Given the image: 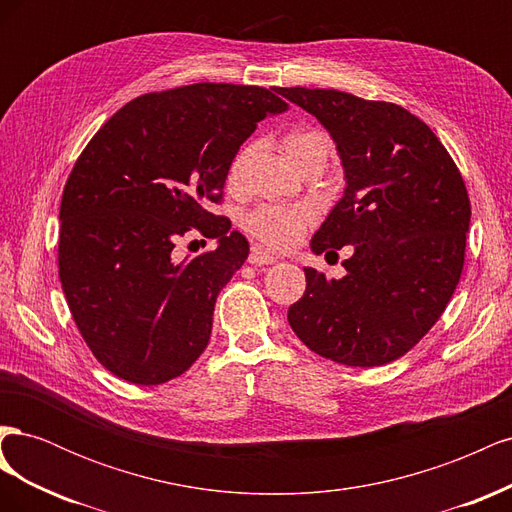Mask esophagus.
<instances>
[{
    "label": "esophagus",
    "instance_id": "1",
    "mask_svg": "<svg viewBox=\"0 0 512 512\" xmlns=\"http://www.w3.org/2000/svg\"><path fill=\"white\" fill-rule=\"evenodd\" d=\"M247 260H250L252 265H256V267H262V265H273L277 258L273 254L265 252V250H260V247H252L250 258H247Z\"/></svg>",
    "mask_w": 512,
    "mask_h": 512
}]
</instances>
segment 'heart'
I'll return each instance as SVG.
<instances>
[{
    "instance_id": "heart-1",
    "label": "heart",
    "mask_w": 512,
    "mask_h": 512,
    "mask_svg": "<svg viewBox=\"0 0 512 512\" xmlns=\"http://www.w3.org/2000/svg\"><path fill=\"white\" fill-rule=\"evenodd\" d=\"M250 153L252 149L245 147L237 153L235 160L230 162V168H228L230 185L241 183ZM329 153H331V141L329 136L320 130H294L284 138V156L294 168L312 158L327 162ZM305 222H307V215L303 211L282 209V207H262L254 211L245 224H247V230H250L252 235L265 245L286 247L301 237Z\"/></svg>"
}]
</instances>
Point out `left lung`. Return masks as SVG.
<instances>
[{"label": "left lung", "instance_id": "8db88e82", "mask_svg": "<svg viewBox=\"0 0 512 512\" xmlns=\"http://www.w3.org/2000/svg\"><path fill=\"white\" fill-rule=\"evenodd\" d=\"M277 94L318 119L344 168V194L309 247L352 245L339 280L305 267L290 327L335 363H391L421 342L459 284L472 215L466 185L438 136L406 108L337 89Z\"/></svg>", "mask_w": 512, "mask_h": 512}]
</instances>
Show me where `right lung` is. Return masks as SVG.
Listing matches in <instances>:
<instances>
[{
	"label": "right lung",
	"instance_id": "obj_1",
	"mask_svg": "<svg viewBox=\"0 0 512 512\" xmlns=\"http://www.w3.org/2000/svg\"><path fill=\"white\" fill-rule=\"evenodd\" d=\"M275 94L230 83L147 94L76 160L59 209V280L89 350L117 378L162 384L207 348L215 299L250 254L207 207L256 123L288 111ZM190 225L219 247L175 261Z\"/></svg>",
	"mask_w": 512,
	"mask_h": 512
}]
</instances>
